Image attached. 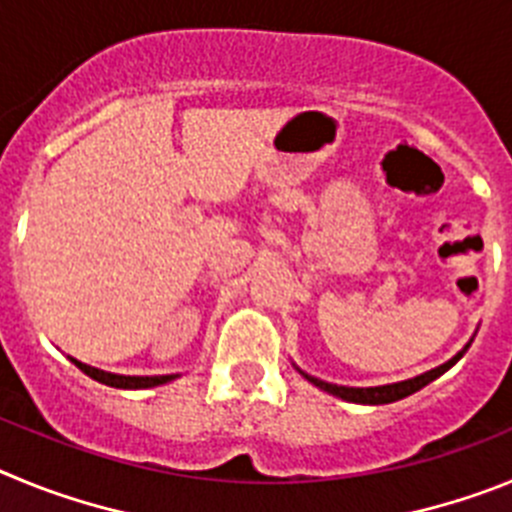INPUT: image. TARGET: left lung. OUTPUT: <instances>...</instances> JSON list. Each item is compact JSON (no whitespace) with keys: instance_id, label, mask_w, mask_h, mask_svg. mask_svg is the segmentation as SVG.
Wrapping results in <instances>:
<instances>
[{"instance_id":"8db88e82","label":"left lung","mask_w":512,"mask_h":512,"mask_svg":"<svg viewBox=\"0 0 512 512\" xmlns=\"http://www.w3.org/2000/svg\"><path fill=\"white\" fill-rule=\"evenodd\" d=\"M461 359L459 356H454L451 361H446V364H441L438 369H431V372L420 374V377L415 379H408V382H397V384H387V387H366V390H359V387H338V384H328V382H320V379L315 377H305L310 379L315 387H320V390L330 392V395L341 397V400H348V402H361V405H387V402H395V400H402V397L413 395V392L423 390L425 384L433 382L436 377H441L446 369H451V366L456 364V361Z\"/></svg>"}]
</instances>
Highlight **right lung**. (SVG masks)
<instances>
[{
  "mask_svg": "<svg viewBox=\"0 0 512 512\" xmlns=\"http://www.w3.org/2000/svg\"><path fill=\"white\" fill-rule=\"evenodd\" d=\"M76 366H79L81 372L87 374V377L97 379V382L107 384V387H120V390H146V387H158V384H166L174 379V374L169 377H122V374H107V372H99L94 366L81 364V361L71 359Z\"/></svg>",
  "mask_w": 512,
  "mask_h": 512,
  "instance_id": "obj_1",
  "label": "right lung"
}]
</instances>
